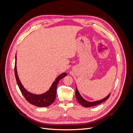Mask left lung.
I'll use <instances>...</instances> for the list:
<instances>
[{"label":"left lung","mask_w":133,"mask_h":133,"mask_svg":"<svg viewBox=\"0 0 133 133\" xmlns=\"http://www.w3.org/2000/svg\"><path fill=\"white\" fill-rule=\"evenodd\" d=\"M110 95V94H109L107 96H106L105 98H104L102 100H98V101L89 102L87 101V100H85L84 99H83L82 96L80 95L79 91L78 90L77 88H76V90H75V96H76V99H77L78 102L79 103V104H81L82 106H83L84 107H91L97 105H98V104L102 103L104 102V101H105L106 100H107L109 98Z\"/></svg>","instance_id":"left-lung-1"}]
</instances>
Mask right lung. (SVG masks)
<instances>
[{
  "label": "right lung",
  "mask_w": 133,
  "mask_h": 133,
  "mask_svg": "<svg viewBox=\"0 0 133 133\" xmlns=\"http://www.w3.org/2000/svg\"><path fill=\"white\" fill-rule=\"evenodd\" d=\"M16 60H17V56H15V63L14 67L15 78L19 89L25 99L29 103L32 104V105L38 107H46L50 105L54 102L55 99L56 95H57V87L59 80L64 77H65V76H66L67 74L65 73H63L59 75L55 79V82H53L49 90H48L45 93L41 95H35L28 91L23 87L21 82H20L18 75L17 74V66H16V63H17L16 62L17 61H16Z\"/></svg>",
  "instance_id": "obj_1"
}]
</instances>
